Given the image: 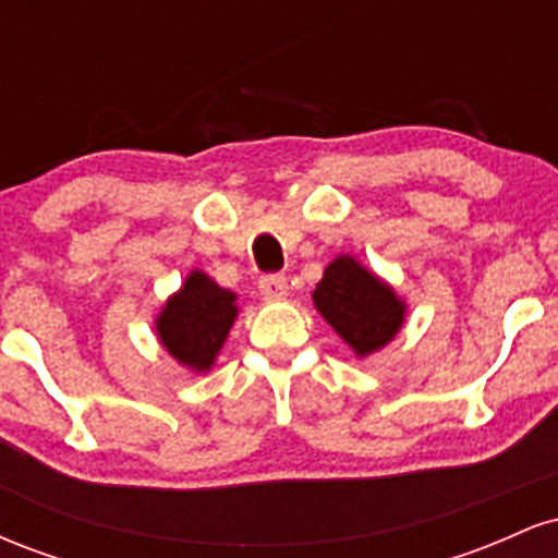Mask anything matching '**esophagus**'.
Wrapping results in <instances>:
<instances>
[{
  "mask_svg": "<svg viewBox=\"0 0 558 558\" xmlns=\"http://www.w3.org/2000/svg\"><path fill=\"white\" fill-rule=\"evenodd\" d=\"M259 291L265 299H283L288 296V278L280 272L262 275L259 278Z\"/></svg>",
  "mask_w": 558,
  "mask_h": 558,
  "instance_id": "1",
  "label": "esophagus"
}]
</instances>
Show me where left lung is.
<instances>
[{
	"label": "left lung",
	"mask_w": 558,
	"mask_h": 558,
	"mask_svg": "<svg viewBox=\"0 0 558 558\" xmlns=\"http://www.w3.org/2000/svg\"><path fill=\"white\" fill-rule=\"evenodd\" d=\"M315 306L360 356L386 345L403 323L396 293L349 257L330 262L315 288Z\"/></svg>",
	"instance_id": "1"
}]
</instances>
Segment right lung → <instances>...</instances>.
Returning a JSON list of instances; mask_svg holds the SVG:
<instances>
[{
    "label": "right lung",
    "mask_w": 558,
    "mask_h": 558,
    "mask_svg": "<svg viewBox=\"0 0 558 558\" xmlns=\"http://www.w3.org/2000/svg\"><path fill=\"white\" fill-rule=\"evenodd\" d=\"M233 301L235 293L191 272L157 317L159 341L185 367L209 369L239 312Z\"/></svg>",
    "instance_id": "obj_1"
}]
</instances>
